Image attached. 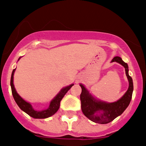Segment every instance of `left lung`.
Wrapping results in <instances>:
<instances>
[{"mask_svg": "<svg viewBox=\"0 0 146 146\" xmlns=\"http://www.w3.org/2000/svg\"><path fill=\"white\" fill-rule=\"evenodd\" d=\"M121 64L125 69L127 78L129 82L128 89L125 94L117 102L108 103L96 99L89 93L82 84H80L82 92L80 95L81 110L84 114L92 122L99 124H107L121 115L128 107L132 99L133 92V82L129 76L128 65L120 57H114L111 61Z\"/></svg>", "mask_w": 146, "mask_h": 146, "instance_id": "1", "label": "left lung"}]
</instances>
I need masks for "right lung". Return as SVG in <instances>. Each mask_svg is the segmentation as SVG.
I'll return each instance as SVG.
<instances>
[{
    "mask_svg": "<svg viewBox=\"0 0 146 146\" xmlns=\"http://www.w3.org/2000/svg\"><path fill=\"white\" fill-rule=\"evenodd\" d=\"M20 58H19L18 60H19ZM15 70H16V68L13 70L11 77V92L13 96V99H14L15 102H16L17 105L19 107V108L22 111H24V112L29 114L30 117L35 118V119H45V118L50 117L52 116L53 114H55L60 108V101L62 100V99L65 96V94L68 92V90L74 85L73 84L68 86H65L64 88H62L60 91L59 93L54 96V99L50 102V106H49V107L47 110L37 111V110H34V108L31 105V104L29 103V102H26L24 99H23L16 91V88H15L14 85H13V75H14Z\"/></svg>",
    "mask_w": 146,
    "mask_h": 146,
    "instance_id": "right-lung-1",
    "label": "right lung"
}]
</instances>
